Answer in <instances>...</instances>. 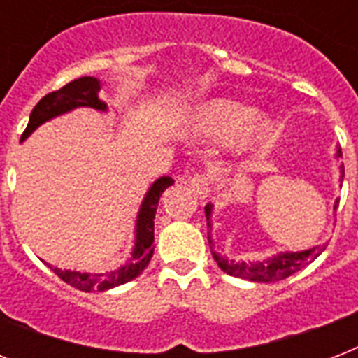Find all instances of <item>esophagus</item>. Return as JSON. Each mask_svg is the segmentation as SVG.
<instances>
[{"instance_id":"obj_1","label":"esophagus","mask_w":358,"mask_h":358,"mask_svg":"<svg viewBox=\"0 0 358 358\" xmlns=\"http://www.w3.org/2000/svg\"><path fill=\"white\" fill-rule=\"evenodd\" d=\"M191 189L195 191L201 199L210 196V191H212V176L206 173L195 174V176L191 178Z\"/></svg>"}]
</instances>
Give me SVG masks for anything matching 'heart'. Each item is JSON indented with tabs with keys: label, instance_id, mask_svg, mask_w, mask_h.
Returning a JSON list of instances; mask_svg holds the SVG:
<instances>
[{
	"label": "heart",
	"instance_id": "obj_1",
	"mask_svg": "<svg viewBox=\"0 0 358 358\" xmlns=\"http://www.w3.org/2000/svg\"><path fill=\"white\" fill-rule=\"evenodd\" d=\"M271 122L255 119V109L243 103L219 98L199 106L193 117V131L202 139H232L239 135V145L245 150L264 145L271 135Z\"/></svg>",
	"mask_w": 358,
	"mask_h": 358
}]
</instances>
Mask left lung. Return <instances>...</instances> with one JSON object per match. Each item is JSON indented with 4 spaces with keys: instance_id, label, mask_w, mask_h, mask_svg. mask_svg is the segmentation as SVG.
<instances>
[{
    "instance_id": "1",
    "label": "left lung",
    "mask_w": 358,
    "mask_h": 358,
    "mask_svg": "<svg viewBox=\"0 0 358 358\" xmlns=\"http://www.w3.org/2000/svg\"><path fill=\"white\" fill-rule=\"evenodd\" d=\"M336 154L342 156V148H338ZM342 178H344V169H342V176H340V180ZM334 210H336V206H334ZM204 212H206L208 227L212 229V221H210V217H212V204H208V206L204 208ZM208 243H210V249H213V241L210 236H208ZM322 250H325V245L312 247V249L308 250H299V252H278V255L273 256V258H267V260L262 262H252V264L227 260L223 256H219L217 252H212V255L213 260L217 262V266L221 267L224 273L232 275V277L247 278V280H252V282H277V280L288 278L289 275L301 271L306 264H310L312 260H316L317 256L322 255Z\"/></svg>"
}]
</instances>
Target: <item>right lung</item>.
<instances>
[{"label":"right lung","instance_id":"1","mask_svg":"<svg viewBox=\"0 0 358 358\" xmlns=\"http://www.w3.org/2000/svg\"><path fill=\"white\" fill-rule=\"evenodd\" d=\"M98 91H100V81L96 78H91V76H83V78H78V80L66 83L63 89L46 94L31 111L29 124L22 134V141L27 139L46 120L69 113L76 108H92L98 109V111H106L108 106L98 98ZM173 184L174 180L171 176H162L152 184L139 208L137 224H135L134 250H131L128 260L120 264L119 267L106 273L61 271V269L52 266H50V269L61 280L81 289V292H106V289H111L115 286H120V284H126L134 280L135 277H139L141 273L145 271V267L148 266L152 255H154V245L152 243H154V219H156L157 202H159L163 191Z\"/></svg>","mask_w":358,"mask_h":358}]
</instances>
